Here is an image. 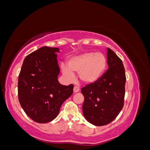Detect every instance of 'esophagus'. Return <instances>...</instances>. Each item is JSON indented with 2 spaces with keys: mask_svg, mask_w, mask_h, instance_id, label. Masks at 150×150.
<instances>
[{
  "mask_svg": "<svg viewBox=\"0 0 150 150\" xmlns=\"http://www.w3.org/2000/svg\"><path fill=\"white\" fill-rule=\"evenodd\" d=\"M79 90L80 88L79 86H77V85H76V86H74V88H73V91H74V93H77L78 91H79Z\"/></svg>",
  "mask_w": 150,
  "mask_h": 150,
  "instance_id": "34e87169",
  "label": "esophagus"
}]
</instances>
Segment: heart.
<instances>
[{"mask_svg":"<svg viewBox=\"0 0 150 150\" xmlns=\"http://www.w3.org/2000/svg\"><path fill=\"white\" fill-rule=\"evenodd\" d=\"M107 61L101 52H86L71 57L69 60L68 67L62 66L63 75L69 79L74 77L73 72L79 73L80 79L86 83H92L99 79L106 67Z\"/></svg>","mask_w":150,"mask_h":150,"instance_id":"obj_1","label":"heart"}]
</instances>
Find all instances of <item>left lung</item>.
Wrapping results in <instances>:
<instances>
[{"mask_svg":"<svg viewBox=\"0 0 150 150\" xmlns=\"http://www.w3.org/2000/svg\"><path fill=\"white\" fill-rule=\"evenodd\" d=\"M108 69L96 81L81 89L84 96L83 113L86 120L96 126L110 123L124 106L125 67L121 59L108 48Z\"/></svg>","mask_w":150,"mask_h":150,"instance_id":"obj_1","label":"left lung"}]
</instances>
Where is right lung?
Instances as JSON below:
<instances>
[{
  "label": "right lung",
  "instance_id": "obj_1",
  "mask_svg": "<svg viewBox=\"0 0 150 150\" xmlns=\"http://www.w3.org/2000/svg\"><path fill=\"white\" fill-rule=\"evenodd\" d=\"M58 48L44 46L24 59L18 78V98L26 115L35 122L46 123L59 115L61 105L72 95L73 85L58 81L60 69Z\"/></svg>",
  "mask_w": 150,
  "mask_h": 150
}]
</instances>
